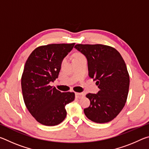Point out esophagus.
Here are the masks:
<instances>
[{
	"instance_id": "esophagus-1",
	"label": "esophagus",
	"mask_w": 149,
	"mask_h": 149,
	"mask_svg": "<svg viewBox=\"0 0 149 149\" xmlns=\"http://www.w3.org/2000/svg\"><path fill=\"white\" fill-rule=\"evenodd\" d=\"M85 97V95L84 93H75V97L77 98V99H81V98L84 97Z\"/></svg>"
}]
</instances>
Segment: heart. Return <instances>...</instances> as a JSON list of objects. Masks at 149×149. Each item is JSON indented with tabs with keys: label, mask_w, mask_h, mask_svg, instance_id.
I'll list each match as a JSON object with an SVG mask.
<instances>
[{
	"label": "heart",
	"mask_w": 149,
	"mask_h": 149,
	"mask_svg": "<svg viewBox=\"0 0 149 149\" xmlns=\"http://www.w3.org/2000/svg\"><path fill=\"white\" fill-rule=\"evenodd\" d=\"M81 56V55H80V54H75V57H79V56Z\"/></svg>",
	"instance_id": "1"
}]
</instances>
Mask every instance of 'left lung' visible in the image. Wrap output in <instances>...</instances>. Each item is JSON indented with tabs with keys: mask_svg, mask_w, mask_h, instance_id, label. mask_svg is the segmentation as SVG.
Masks as SVG:
<instances>
[{
	"mask_svg": "<svg viewBox=\"0 0 149 149\" xmlns=\"http://www.w3.org/2000/svg\"><path fill=\"white\" fill-rule=\"evenodd\" d=\"M86 57L89 76L100 89L86 97L90 106L84 109L88 119L95 123L110 122L122 111L127 100L130 76L120 52L103 45H81L74 47Z\"/></svg>",
	"mask_w": 149,
	"mask_h": 149,
	"instance_id": "1",
	"label": "left lung"
}]
</instances>
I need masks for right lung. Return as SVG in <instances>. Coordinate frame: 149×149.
<instances>
[{
	"instance_id": "obj_1",
	"label": "right lung",
	"mask_w": 149,
	"mask_h": 149,
	"mask_svg": "<svg viewBox=\"0 0 149 149\" xmlns=\"http://www.w3.org/2000/svg\"><path fill=\"white\" fill-rule=\"evenodd\" d=\"M72 44H51L37 47L25 64L22 90L27 110L37 122L47 126L64 121L65 105L75 99L74 93H61L50 85L58 77L62 60L74 47Z\"/></svg>"
}]
</instances>
